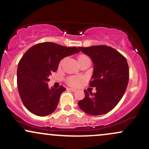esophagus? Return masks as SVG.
<instances>
[{
    "label": "esophagus",
    "instance_id": "obj_1",
    "mask_svg": "<svg viewBox=\"0 0 149 149\" xmlns=\"http://www.w3.org/2000/svg\"><path fill=\"white\" fill-rule=\"evenodd\" d=\"M68 90L70 91H72V92H75V91H76V89H75V88H68Z\"/></svg>",
    "mask_w": 149,
    "mask_h": 149
}]
</instances>
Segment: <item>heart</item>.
<instances>
[{"label":"heart","instance_id":"b5f03b06","mask_svg":"<svg viewBox=\"0 0 149 149\" xmlns=\"http://www.w3.org/2000/svg\"><path fill=\"white\" fill-rule=\"evenodd\" d=\"M85 56H81L80 57ZM79 57V58H80ZM83 78L81 76H71L67 79V82H68V84L71 85V86H78L82 81Z\"/></svg>","mask_w":149,"mask_h":149}]
</instances>
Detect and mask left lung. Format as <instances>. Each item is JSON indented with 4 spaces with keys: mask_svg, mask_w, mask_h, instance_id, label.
<instances>
[{
    "mask_svg": "<svg viewBox=\"0 0 149 149\" xmlns=\"http://www.w3.org/2000/svg\"><path fill=\"white\" fill-rule=\"evenodd\" d=\"M93 63L90 83L96 87V93L85 90V97L78 102L83 112L91 115L109 112L123 97L129 82V66L127 59L117 50L105 45L78 47Z\"/></svg>",
    "mask_w": 149,
    "mask_h": 149,
    "instance_id": "obj_1",
    "label": "left lung"
}]
</instances>
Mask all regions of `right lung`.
Instances as JSON below:
<instances>
[{
    "label": "right lung",
    "mask_w": 149,
    "mask_h": 149,
    "mask_svg": "<svg viewBox=\"0 0 149 149\" xmlns=\"http://www.w3.org/2000/svg\"><path fill=\"white\" fill-rule=\"evenodd\" d=\"M78 52L76 47L43 42L34 45L24 53L17 66V88L20 98L29 112L40 117L54 112L66 88H49V77L58 69L62 58Z\"/></svg>",
    "instance_id": "1"
}]
</instances>
